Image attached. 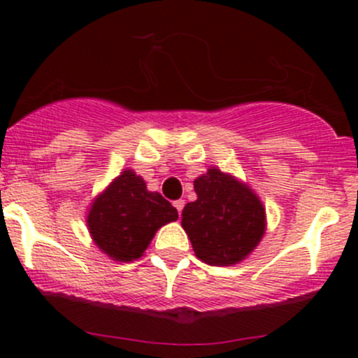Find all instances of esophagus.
Instances as JSON below:
<instances>
[{
    "label": "esophagus",
    "instance_id": "esophagus-1",
    "mask_svg": "<svg viewBox=\"0 0 358 358\" xmlns=\"http://www.w3.org/2000/svg\"><path fill=\"white\" fill-rule=\"evenodd\" d=\"M173 206H175V208H176V211H178V213H182L183 206H185V201H183V199H178V201H175V202H173Z\"/></svg>",
    "mask_w": 358,
    "mask_h": 358
}]
</instances>
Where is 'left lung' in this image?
Segmentation results:
<instances>
[{"mask_svg":"<svg viewBox=\"0 0 358 358\" xmlns=\"http://www.w3.org/2000/svg\"><path fill=\"white\" fill-rule=\"evenodd\" d=\"M197 201L182 211V227L201 262L232 266L243 262L265 234L259 197L232 175L208 169L194 180Z\"/></svg>","mask_w":358,"mask_h":358,"instance_id":"1","label":"left lung"}]
</instances>
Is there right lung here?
Masks as SVG:
<instances>
[{
	"instance_id": "obj_1",
	"label": "right lung",
	"mask_w": 358,
	"mask_h": 358,
	"mask_svg": "<svg viewBox=\"0 0 358 358\" xmlns=\"http://www.w3.org/2000/svg\"><path fill=\"white\" fill-rule=\"evenodd\" d=\"M178 218V211L159 192H149L142 176L126 169L92 202L90 234L115 262H133L149 248L157 229Z\"/></svg>"
}]
</instances>
